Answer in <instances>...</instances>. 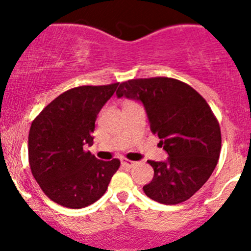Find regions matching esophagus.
<instances>
[{
    "label": "esophagus",
    "instance_id": "obj_1",
    "mask_svg": "<svg viewBox=\"0 0 251 251\" xmlns=\"http://www.w3.org/2000/svg\"><path fill=\"white\" fill-rule=\"evenodd\" d=\"M121 164L125 166H127V168H132L133 165H135V161H131V160H126V159H121Z\"/></svg>",
    "mask_w": 251,
    "mask_h": 251
}]
</instances>
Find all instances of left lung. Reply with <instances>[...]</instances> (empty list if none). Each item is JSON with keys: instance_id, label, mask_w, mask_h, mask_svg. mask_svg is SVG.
<instances>
[{"instance_id": "left-lung-1", "label": "left lung", "mask_w": 251, "mask_h": 251, "mask_svg": "<svg viewBox=\"0 0 251 251\" xmlns=\"http://www.w3.org/2000/svg\"><path fill=\"white\" fill-rule=\"evenodd\" d=\"M116 97L143 105L151 130L168 153L154 169L147 197L165 205L186 201L203 187L216 168L221 151L219 123L206 100L187 83L170 77L136 78L121 82Z\"/></svg>"}]
</instances>
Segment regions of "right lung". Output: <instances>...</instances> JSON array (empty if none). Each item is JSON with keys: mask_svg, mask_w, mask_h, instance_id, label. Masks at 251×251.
Returning a JSON list of instances; mask_svg holds the SVG:
<instances>
[{"mask_svg": "<svg viewBox=\"0 0 251 251\" xmlns=\"http://www.w3.org/2000/svg\"><path fill=\"white\" fill-rule=\"evenodd\" d=\"M119 83L80 86L58 96L32 121L29 132L31 173L50 201L81 209L105 193L120 161L98 160L85 147L93 144L98 113Z\"/></svg>", "mask_w": 251, "mask_h": 251, "instance_id": "1", "label": "right lung"}]
</instances>
